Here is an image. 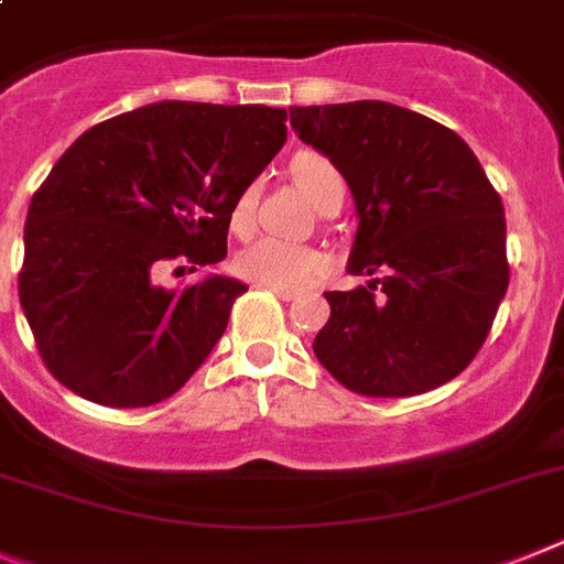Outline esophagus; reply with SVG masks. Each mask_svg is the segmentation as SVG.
I'll list each match as a JSON object with an SVG mask.
<instances>
[{"mask_svg": "<svg viewBox=\"0 0 564 564\" xmlns=\"http://www.w3.org/2000/svg\"><path fill=\"white\" fill-rule=\"evenodd\" d=\"M263 289H269V292H272L275 297H281V301H295L297 297V292H292V289H281V286H263Z\"/></svg>", "mask_w": 564, "mask_h": 564, "instance_id": "esophagus-1", "label": "esophagus"}]
</instances>
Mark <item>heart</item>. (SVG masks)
Segmentation results:
<instances>
[{"label": "heart", "mask_w": 564, "mask_h": 564, "mask_svg": "<svg viewBox=\"0 0 564 564\" xmlns=\"http://www.w3.org/2000/svg\"><path fill=\"white\" fill-rule=\"evenodd\" d=\"M289 170L297 187L315 204L346 189L335 161L317 150H301L292 155ZM254 204H258V184H247L235 198L232 215H229V224L238 235H247L252 229ZM238 272L261 286L306 289L326 272V258L312 247H295L278 238H258L238 254Z\"/></svg>", "instance_id": "b5f03b06"}]
</instances>
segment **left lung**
Listing matches in <instances>:
<instances>
[{
  "label": "left lung",
  "instance_id": "1",
  "mask_svg": "<svg viewBox=\"0 0 564 564\" xmlns=\"http://www.w3.org/2000/svg\"><path fill=\"white\" fill-rule=\"evenodd\" d=\"M301 141L329 155L355 195L351 275L326 292L312 349L364 398H411L477 357L506 297V209L454 130L389 101L289 107Z\"/></svg>",
  "mask_w": 564,
  "mask_h": 564
}]
</instances>
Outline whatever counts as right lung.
Here are the masks:
<instances>
[{
  "instance_id": "add662e5",
  "label": "right lung",
  "mask_w": 564,
  "mask_h": 564,
  "mask_svg": "<svg viewBox=\"0 0 564 564\" xmlns=\"http://www.w3.org/2000/svg\"><path fill=\"white\" fill-rule=\"evenodd\" d=\"M286 110L159 101L90 127L33 193L19 301L47 371L78 398H173L221 340L247 286H155L173 261L227 258L232 204L286 141Z\"/></svg>"
}]
</instances>
